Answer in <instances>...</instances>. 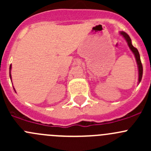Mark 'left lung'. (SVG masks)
Here are the masks:
<instances>
[{"label":"left lung","instance_id":"1","mask_svg":"<svg viewBox=\"0 0 151 151\" xmlns=\"http://www.w3.org/2000/svg\"><path fill=\"white\" fill-rule=\"evenodd\" d=\"M121 34L122 35L123 37L125 38V39L126 40L127 42L128 45H129V48L131 49L133 53L134 54L135 58H136V60H137V63L138 65V69H139V83H140L141 80H142V72H143V68H142V65L141 63V60H140V56H139V53L138 52L137 49L136 47H134L132 45V40H131L130 37H129V35L124 31H121Z\"/></svg>","mask_w":151,"mask_h":151}]
</instances>
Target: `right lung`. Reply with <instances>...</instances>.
I'll return each mask as SVG.
<instances>
[{"instance_id": "obj_1", "label": "right lung", "mask_w": 151, "mask_h": 151, "mask_svg": "<svg viewBox=\"0 0 151 151\" xmlns=\"http://www.w3.org/2000/svg\"><path fill=\"white\" fill-rule=\"evenodd\" d=\"M11 68H12V66L10 65V68H9V77H10V79H12V76H11Z\"/></svg>"}]
</instances>
